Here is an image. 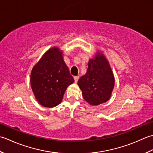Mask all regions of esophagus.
Instances as JSON below:
<instances>
[{
  "label": "esophagus",
  "instance_id": "34e87169",
  "mask_svg": "<svg viewBox=\"0 0 153 153\" xmlns=\"http://www.w3.org/2000/svg\"><path fill=\"white\" fill-rule=\"evenodd\" d=\"M74 82H78V80L79 79V76H74Z\"/></svg>",
  "mask_w": 153,
  "mask_h": 153
}]
</instances>
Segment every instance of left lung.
Masks as SVG:
<instances>
[{"label": "left lung", "mask_w": 153, "mask_h": 153, "mask_svg": "<svg viewBox=\"0 0 153 153\" xmlns=\"http://www.w3.org/2000/svg\"><path fill=\"white\" fill-rule=\"evenodd\" d=\"M85 75L80 78L78 86L82 91L83 98L92 105L106 102L114 88V73L102 51H97L89 59Z\"/></svg>", "instance_id": "1"}]
</instances>
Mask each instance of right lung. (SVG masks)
Wrapping results in <instances>:
<instances>
[{
  "instance_id": "right-lung-1",
  "label": "right lung",
  "mask_w": 153,
  "mask_h": 153,
  "mask_svg": "<svg viewBox=\"0 0 153 153\" xmlns=\"http://www.w3.org/2000/svg\"><path fill=\"white\" fill-rule=\"evenodd\" d=\"M74 82L63 60V51L54 46L32 68L30 85L36 100L47 108L60 104L67 87Z\"/></svg>"
}]
</instances>
